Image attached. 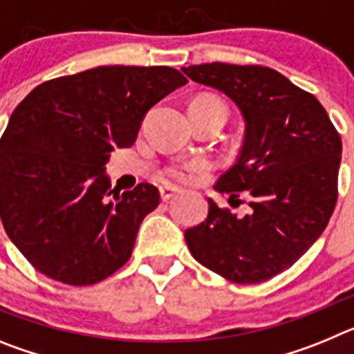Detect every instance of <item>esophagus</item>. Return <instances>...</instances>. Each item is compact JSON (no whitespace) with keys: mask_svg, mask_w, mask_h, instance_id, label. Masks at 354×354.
<instances>
[{"mask_svg":"<svg viewBox=\"0 0 354 354\" xmlns=\"http://www.w3.org/2000/svg\"><path fill=\"white\" fill-rule=\"evenodd\" d=\"M177 195H179V189H177V187H171V186L159 187V196H161L162 202H168V200H171Z\"/></svg>","mask_w":354,"mask_h":354,"instance_id":"1","label":"esophagus"}]
</instances>
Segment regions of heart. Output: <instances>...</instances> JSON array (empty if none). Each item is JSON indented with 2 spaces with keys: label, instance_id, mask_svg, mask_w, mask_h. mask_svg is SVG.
<instances>
[{
  "label": "heart",
  "instance_id": "obj_1",
  "mask_svg": "<svg viewBox=\"0 0 354 354\" xmlns=\"http://www.w3.org/2000/svg\"><path fill=\"white\" fill-rule=\"evenodd\" d=\"M195 106H218V108L227 111V106L221 101L220 97L216 95H198L192 102ZM211 162L204 158H193V159H177L174 162H168L167 167H162L158 171L159 180L167 184H192L198 179L202 171L209 170Z\"/></svg>",
  "mask_w": 354,
  "mask_h": 354
}]
</instances>
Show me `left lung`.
<instances>
[{
	"label": "left lung",
	"instance_id": "left-lung-1",
	"mask_svg": "<svg viewBox=\"0 0 354 354\" xmlns=\"http://www.w3.org/2000/svg\"><path fill=\"white\" fill-rule=\"evenodd\" d=\"M183 71L241 109L239 158L214 187L230 195V205L243 193L252 207L236 216L209 200L207 218L184 232L187 248L230 282L262 283L289 270L326 228L339 196L342 140L323 104L274 68L214 62Z\"/></svg>",
	"mask_w": 354,
	"mask_h": 354
}]
</instances>
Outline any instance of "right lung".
I'll return each instance as SVG.
<instances>
[{"mask_svg": "<svg viewBox=\"0 0 354 354\" xmlns=\"http://www.w3.org/2000/svg\"><path fill=\"white\" fill-rule=\"evenodd\" d=\"M187 80L177 68L109 65L49 80L12 113L0 140V218L37 271L92 286L129 261L159 192L109 189L104 165L138 138L143 115Z\"/></svg>", "mask_w": 354, "mask_h": 354, "instance_id": "add662e5", "label": "right lung"}]
</instances>
